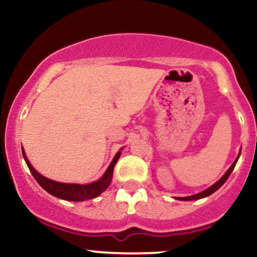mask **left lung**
<instances>
[{"label":"left lung","mask_w":257,"mask_h":257,"mask_svg":"<svg viewBox=\"0 0 257 257\" xmlns=\"http://www.w3.org/2000/svg\"><path fill=\"white\" fill-rule=\"evenodd\" d=\"M239 156H240V153L239 155H238V157H237V159H235L234 162H233V164L231 167H229V169L227 170V172L225 173V175L222 176V178H221L219 181L217 182H215V184L213 185V186H210V187L209 188H206L205 191H203V192H200V193H197V194H193V196H190V197H178V198L176 199H179V200H194V199H200V198H204V197H208V196H210L211 193H214L215 191H217L219 190V188L221 187V186H222L223 184H225L226 182V180L228 179V176L231 175V173L233 172V169H234V167H235V163H237V161H238V158H239Z\"/></svg>","instance_id":"left-lung-1"}]
</instances>
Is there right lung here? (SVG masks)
Returning a JSON list of instances; mask_svg holds the SVG:
<instances>
[{
	"instance_id": "1",
	"label": "right lung",
	"mask_w": 257,
	"mask_h": 257,
	"mask_svg": "<svg viewBox=\"0 0 257 257\" xmlns=\"http://www.w3.org/2000/svg\"><path fill=\"white\" fill-rule=\"evenodd\" d=\"M23 157H24L26 164H28L29 169L32 174L36 181L40 184L41 187L43 190H46L47 192L51 193L52 196L58 197V198L65 199V200H72V202H82V200H88L93 199L95 197H98L101 194L106 188L108 187L111 184L112 180V174H113V168L116 166L117 161L120 157V150L117 152V155L114 156V158L112 159L111 164L108 166L107 170H106L104 175L101 176V179H99L98 181L91 182L88 185H78V184H64V182H58L53 181L51 179H47L46 176L41 175L40 173H37L35 170V168L31 166V163L29 162L28 157L25 156L24 150H23Z\"/></svg>"
}]
</instances>
